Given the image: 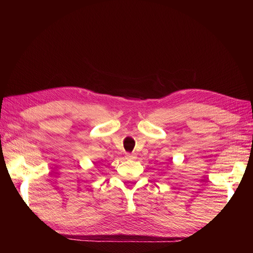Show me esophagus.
Instances as JSON below:
<instances>
[{
    "label": "esophagus",
    "mask_w": 253,
    "mask_h": 253,
    "mask_svg": "<svg viewBox=\"0 0 253 253\" xmlns=\"http://www.w3.org/2000/svg\"><path fill=\"white\" fill-rule=\"evenodd\" d=\"M126 159H135L136 156H135L134 154H128V153H127V154L126 155Z\"/></svg>",
    "instance_id": "obj_1"
}]
</instances>
